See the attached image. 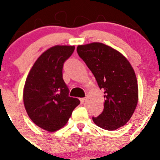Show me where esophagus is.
<instances>
[{"label": "esophagus", "instance_id": "1", "mask_svg": "<svg viewBox=\"0 0 160 160\" xmlns=\"http://www.w3.org/2000/svg\"><path fill=\"white\" fill-rule=\"evenodd\" d=\"M80 103L83 104L84 101H85V98H80Z\"/></svg>", "mask_w": 160, "mask_h": 160}]
</instances>
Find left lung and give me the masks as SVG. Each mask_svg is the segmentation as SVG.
<instances>
[{
    "instance_id": "left-lung-1",
    "label": "left lung",
    "mask_w": 160,
    "mask_h": 160,
    "mask_svg": "<svg viewBox=\"0 0 160 160\" xmlns=\"http://www.w3.org/2000/svg\"><path fill=\"white\" fill-rule=\"evenodd\" d=\"M79 56L104 90V110L93 117L95 125L113 131L124 126L132 116L138 99L135 71L122 54L102 43L78 46Z\"/></svg>"
}]
</instances>
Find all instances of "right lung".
Wrapping results in <instances>:
<instances>
[{"instance_id": "obj_1", "label": "right lung", "mask_w": 160, "mask_h": 160, "mask_svg": "<svg viewBox=\"0 0 160 160\" xmlns=\"http://www.w3.org/2000/svg\"><path fill=\"white\" fill-rule=\"evenodd\" d=\"M74 46H55L45 51L28 75L23 101L34 123L48 132H55L67 123L72 111L80 103L69 96L62 78L64 63L74 52Z\"/></svg>"}]
</instances>
